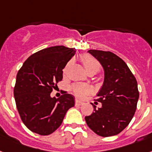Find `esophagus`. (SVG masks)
<instances>
[{
    "mask_svg": "<svg viewBox=\"0 0 152 152\" xmlns=\"http://www.w3.org/2000/svg\"><path fill=\"white\" fill-rule=\"evenodd\" d=\"M84 102H82L79 101V100H75V105L76 106H81V105H83Z\"/></svg>",
    "mask_w": 152,
    "mask_h": 152,
    "instance_id": "1",
    "label": "esophagus"
}]
</instances>
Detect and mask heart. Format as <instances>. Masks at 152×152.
<instances>
[{"label": "heart", "mask_w": 152, "mask_h": 152, "mask_svg": "<svg viewBox=\"0 0 152 152\" xmlns=\"http://www.w3.org/2000/svg\"><path fill=\"white\" fill-rule=\"evenodd\" d=\"M81 62L83 64L85 70L87 71L88 73L89 72H98L100 69V63L94 58L93 56H91L89 54H85L81 57ZM67 67L64 68V72H66ZM71 92L75 95L77 98H82L90 92L91 88L88 85H85V84L76 83L71 85Z\"/></svg>", "instance_id": "1"}]
</instances>
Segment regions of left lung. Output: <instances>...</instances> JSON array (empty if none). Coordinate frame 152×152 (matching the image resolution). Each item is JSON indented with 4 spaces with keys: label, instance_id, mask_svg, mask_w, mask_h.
<instances>
[{
    "label": "left lung",
    "instance_id": "obj_1",
    "mask_svg": "<svg viewBox=\"0 0 152 152\" xmlns=\"http://www.w3.org/2000/svg\"><path fill=\"white\" fill-rule=\"evenodd\" d=\"M88 52L99 61L104 69V82L97 101L102 107L85 116L91 130L102 137L120 134L128 126L137 109L139 99L137 82L122 59L110 51L90 50Z\"/></svg>",
    "mask_w": 152,
    "mask_h": 152
}]
</instances>
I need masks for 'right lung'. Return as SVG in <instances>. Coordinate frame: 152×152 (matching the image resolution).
I'll return each mask as SVG.
<instances>
[{
  "instance_id": "obj_1",
  "label": "right lung",
  "mask_w": 152,
  "mask_h": 152,
  "mask_svg": "<svg viewBox=\"0 0 152 152\" xmlns=\"http://www.w3.org/2000/svg\"><path fill=\"white\" fill-rule=\"evenodd\" d=\"M75 48L55 46L35 53L24 62L14 88L22 122L32 132L49 135L61 126L75 97L64 91L58 99L50 93L63 78V69L75 54Z\"/></svg>"
}]
</instances>
